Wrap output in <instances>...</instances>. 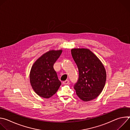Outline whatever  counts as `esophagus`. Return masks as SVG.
Masks as SVG:
<instances>
[{"label": "esophagus", "instance_id": "1", "mask_svg": "<svg viewBox=\"0 0 130 130\" xmlns=\"http://www.w3.org/2000/svg\"><path fill=\"white\" fill-rule=\"evenodd\" d=\"M69 81L68 80H65V81L63 82V84H69Z\"/></svg>", "mask_w": 130, "mask_h": 130}]
</instances>
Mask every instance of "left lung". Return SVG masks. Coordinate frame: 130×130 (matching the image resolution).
Listing matches in <instances>:
<instances>
[{
    "label": "left lung",
    "mask_w": 130,
    "mask_h": 130,
    "mask_svg": "<svg viewBox=\"0 0 130 130\" xmlns=\"http://www.w3.org/2000/svg\"><path fill=\"white\" fill-rule=\"evenodd\" d=\"M72 57L76 63L79 78L74 85L78 96L84 101L96 98L106 81V71L99 59L87 49H72Z\"/></svg>",
    "instance_id": "obj_1"
}]
</instances>
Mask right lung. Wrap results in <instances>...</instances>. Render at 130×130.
I'll return each instance as SVG.
<instances>
[{"label":"right lung","mask_w":130,"mask_h":130,"mask_svg":"<svg viewBox=\"0 0 130 130\" xmlns=\"http://www.w3.org/2000/svg\"><path fill=\"white\" fill-rule=\"evenodd\" d=\"M62 50H51L44 54L33 65L30 74L31 86L40 97L49 98L56 93L61 85L53 65Z\"/></svg>","instance_id":"right-lung-1"}]
</instances>
